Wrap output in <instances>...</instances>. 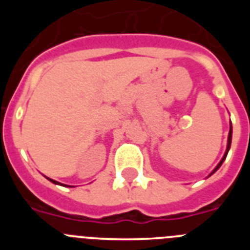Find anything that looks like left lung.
I'll list each match as a JSON object with an SVG mask.
<instances>
[{
    "instance_id": "left-lung-1",
    "label": "left lung",
    "mask_w": 250,
    "mask_h": 250,
    "mask_svg": "<svg viewBox=\"0 0 250 250\" xmlns=\"http://www.w3.org/2000/svg\"><path fill=\"white\" fill-rule=\"evenodd\" d=\"M230 144H231V124H230V130H229V136H228V146H227V151H225V154H224V156H223V159L222 160H220V163L219 164H218V167H215V169H214V171L211 174H214L216 171V170L219 169L220 167V165L223 164V161L225 160V158H227V155H228V151H229V149H230Z\"/></svg>"
}]
</instances>
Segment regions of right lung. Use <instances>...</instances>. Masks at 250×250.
Wrapping results in <instances>:
<instances>
[{
  "label": "right lung",
  "mask_w": 250,
  "mask_h": 250,
  "mask_svg": "<svg viewBox=\"0 0 250 250\" xmlns=\"http://www.w3.org/2000/svg\"><path fill=\"white\" fill-rule=\"evenodd\" d=\"M47 179H48V178H47ZM48 180H50V182H52V183H55V184H59V183L55 182V180H52V179H48Z\"/></svg>",
  "instance_id": "right-lung-1"
}]
</instances>
